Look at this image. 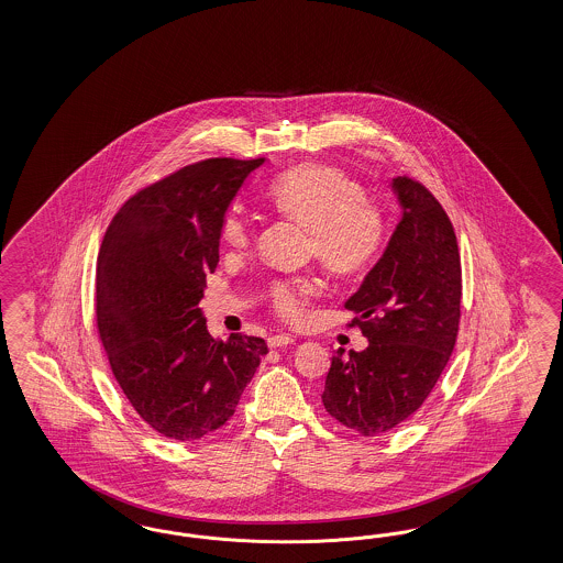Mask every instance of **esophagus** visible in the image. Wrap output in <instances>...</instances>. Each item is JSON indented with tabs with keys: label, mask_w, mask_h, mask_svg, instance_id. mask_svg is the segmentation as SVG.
<instances>
[{
	"label": "esophagus",
	"mask_w": 563,
	"mask_h": 563,
	"mask_svg": "<svg viewBox=\"0 0 563 563\" xmlns=\"http://www.w3.org/2000/svg\"><path fill=\"white\" fill-rule=\"evenodd\" d=\"M292 342H295V339L289 336V334H274V336L268 339V346L271 349H283V346H289Z\"/></svg>",
	"instance_id": "obj_1"
}]
</instances>
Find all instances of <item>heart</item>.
I'll use <instances>...</instances> for the list:
<instances>
[{"mask_svg":"<svg viewBox=\"0 0 563 563\" xmlns=\"http://www.w3.org/2000/svg\"><path fill=\"white\" fill-rule=\"evenodd\" d=\"M266 200L276 214L306 227L309 252L336 273H357L377 256L384 241V217L363 198L353 177L334 167L301 165L276 177ZM221 243L229 252H243L252 241V224L231 210L222 217ZM320 290V280L299 276L271 287V303L278 318L303 322L307 306Z\"/></svg>","mask_w":563,"mask_h":563,"instance_id":"obj_1","label":"heart"}]
</instances>
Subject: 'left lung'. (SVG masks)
Returning <instances> with one entry per match:
<instances>
[{
	"label": "left lung",
	"mask_w": 563,
	"mask_h": 563,
	"mask_svg": "<svg viewBox=\"0 0 563 563\" xmlns=\"http://www.w3.org/2000/svg\"><path fill=\"white\" fill-rule=\"evenodd\" d=\"M390 188L402 217L344 303L369 344L332 357L322 394L325 410L361 435L390 431L426 402L461 322V256L452 222L421 184L394 177Z\"/></svg>",
	"instance_id": "8db88e82"
}]
</instances>
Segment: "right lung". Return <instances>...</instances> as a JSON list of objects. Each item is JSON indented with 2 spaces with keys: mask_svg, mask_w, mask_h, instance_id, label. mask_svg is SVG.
I'll list each match as a JSON object with an SVG mask.
<instances>
[{
  "mask_svg": "<svg viewBox=\"0 0 563 563\" xmlns=\"http://www.w3.org/2000/svg\"><path fill=\"white\" fill-rule=\"evenodd\" d=\"M264 158H208L137 191L113 217L97 266V325L113 375L161 435L224 426L268 353L257 336H210L200 301L221 221Z\"/></svg>",
  "mask_w": 563,
  "mask_h": 563,
  "instance_id": "obj_1",
  "label": "right lung"
}]
</instances>
